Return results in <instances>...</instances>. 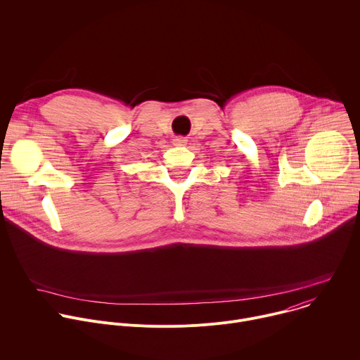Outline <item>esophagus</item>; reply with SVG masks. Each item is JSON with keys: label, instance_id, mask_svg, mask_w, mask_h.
I'll use <instances>...</instances> for the list:
<instances>
[{"label": "esophagus", "instance_id": "obj_1", "mask_svg": "<svg viewBox=\"0 0 360 360\" xmlns=\"http://www.w3.org/2000/svg\"><path fill=\"white\" fill-rule=\"evenodd\" d=\"M185 143H186V139L182 138V136H176L174 139V145H185Z\"/></svg>", "mask_w": 360, "mask_h": 360}]
</instances>
